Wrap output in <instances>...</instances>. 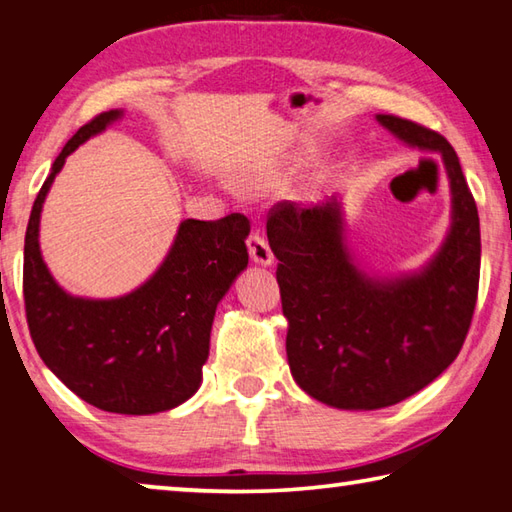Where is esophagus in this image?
Returning <instances> with one entry per match:
<instances>
[{"label": "esophagus", "instance_id": "34e87169", "mask_svg": "<svg viewBox=\"0 0 512 512\" xmlns=\"http://www.w3.org/2000/svg\"><path fill=\"white\" fill-rule=\"evenodd\" d=\"M248 253H250V259L257 264H262V266L273 264V250H271V246H268V241L259 235V232H250Z\"/></svg>", "mask_w": 512, "mask_h": 512}]
</instances>
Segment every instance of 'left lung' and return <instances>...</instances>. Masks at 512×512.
<instances>
[{
  "mask_svg": "<svg viewBox=\"0 0 512 512\" xmlns=\"http://www.w3.org/2000/svg\"><path fill=\"white\" fill-rule=\"evenodd\" d=\"M379 124L438 151L452 185V230L418 275L372 280L343 244L339 203L280 201L266 219L277 264L287 357L302 391L336 409H384L431 384L461 352L481 271V230L461 162L443 135L395 115Z\"/></svg>",
  "mask_w": 512,
  "mask_h": 512,
  "instance_id": "1",
  "label": "left lung"
}]
</instances>
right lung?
Returning <instances> with one entry per match:
<instances>
[{
    "instance_id": "obj_1",
    "label": "right lung",
    "mask_w": 512,
    "mask_h": 512,
    "mask_svg": "<svg viewBox=\"0 0 512 512\" xmlns=\"http://www.w3.org/2000/svg\"><path fill=\"white\" fill-rule=\"evenodd\" d=\"M119 117L101 112L81 126L40 187L24 237V309L40 359L69 391L101 411L149 415L183 404L201 386L216 305L248 266L250 221L237 212L183 221L162 266L124 298L65 293L40 255L42 203L67 155Z\"/></svg>"
}]
</instances>
